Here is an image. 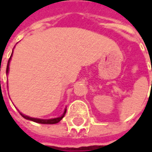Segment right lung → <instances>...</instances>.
<instances>
[{"mask_svg": "<svg viewBox=\"0 0 152 152\" xmlns=\"http://www.w3.org/2000/svg\"><path fill=\"white\" fill-rule=\"evenodd\" d=\"M12 54H13V52L11 53V56L8 61V65H7V70H6V73L7 75L9 74V71H10V61H11V57H12ZM66 111H67V108H65L63 113L60 116V117H57V118H53V119H39V118H32V117H30V116H27L22 113H20V114L26 120H29V121H34V122H37V123H41V124H55V123H58L65 115L66 113Z\"/></svg>", "mask_w": 152, "mask_h": 152, "instance_id": "add662e5", "label": "right lung"}]
</instances>
